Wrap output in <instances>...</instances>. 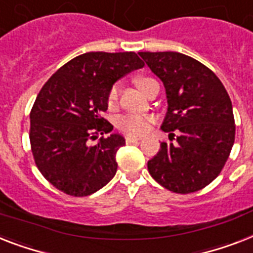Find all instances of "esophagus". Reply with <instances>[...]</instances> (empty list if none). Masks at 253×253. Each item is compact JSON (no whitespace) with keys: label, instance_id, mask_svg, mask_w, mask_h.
<instances>
[{"label":"esophagus","instance_id":"34e87169","mask_svg":"<svg viewBox=\"0 0 253 253\" xmlns=\"http://www.w3.org/2000/svg\"><path fill=\"white\" fill-rule=\"evenodd\" d=\"M141 139L140 137H135V136H127L126 137V143L127 144H133V143H139Z\"/></svg>","mask_w":253,"mask_h":253}]
</instances>
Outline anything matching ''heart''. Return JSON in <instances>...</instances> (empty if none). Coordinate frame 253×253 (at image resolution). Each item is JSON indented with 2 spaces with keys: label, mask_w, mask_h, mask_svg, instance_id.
<instances>
[{
  "label": "heart",
  "mask_w": 253,
  "mask_h": 253,
  "mask_svg": "<svg viewBox=\"0 0 253 253\" xmlns=\"http://www.w3.org/2000/svg\"><path fill=\"white\" fill-rule=\"evenodd\" d=\"M151 78L147 77H140L136 79L137 87L140 88L141 91L144 92L145 88H147L148 83L151 82ZM118 84L113 85V88L110 89L108 94V104L109 106L116 105L117 100H118ZM152 120L151 118H147V117L141 116H133V114H128V116H123L118 120V128L122 130L123 132L128 133V135H133V136H140V135H144L149 127H151Z\"/></svg>",
  "instance_id": "b5f03b06"
}]
</instances>
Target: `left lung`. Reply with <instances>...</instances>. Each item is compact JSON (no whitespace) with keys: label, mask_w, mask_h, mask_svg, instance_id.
<instances>
[{"label":"left lung","mask_w":253,"mask_h":253,"mask_svg":"<svg viewBox=\"0 0 253 253\" xmlns=\"http://www.w3.org/2000/svg\"><path fill=\"white\" fill-rule=\"evenodd\" d=\"M166 91L161 130L176 132L148 161L152 178L176 194L195 192L214 180L235 140L233 105L221 80L196 59L178 52H140Z\"/></svg>","instance_id":"1"}]
</instances>
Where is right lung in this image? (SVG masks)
Wrapping results in <instances>:
<instances>
[{
	"label": "right lung",
	"mask_w": 253,
	"mask_h": 253,
	"mask_svg": "<svg viewBox=\"0 0 253 253\" xmlns=\"http://www.w3.org/2000/svg\"><path fill=\"white\" fill-rule=\"evenodd\" d=\"M144 62L133 52L80 54L53 74L31 110L30 141L40 173L71 196H88L117 173L116 155L126 144L101 117L113 84Z\"/></svg>",
	"instance_id": "obj_1"
}]
</instances>
